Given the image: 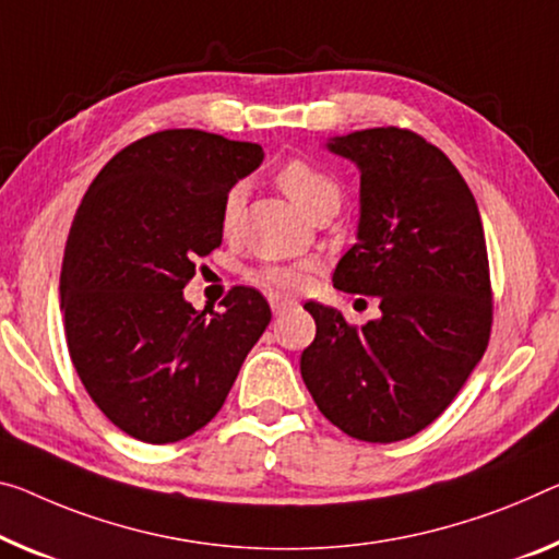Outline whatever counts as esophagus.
Wrapping results in <instances>:
<instances>
[{
  "label": "esophagus",
  "mask_w": 559,
  "mask_h": 559,
  "mask_svg": "<svg viewBox=\"0 0 559 559\" xmlns=\"http://www.w3.org/2000/svg\"><path fill=\"white\" fill-rule=\"evenodd\" d=\"M292 305H297L295 299H287V297H272V299H270V307H272V312H274V314L285 312V309H287V307H292Z\"/></svg>",
  "instance_id": "esophagus-1"
}]
</instances>
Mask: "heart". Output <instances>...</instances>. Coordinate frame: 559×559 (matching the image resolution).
Returning <instances> with one entry per match:
<instances>
[{"label":"heart","instance_id":"heart-1","mask_svg":"<svg viewBox=\"0 0 559 559\" xmlns=\"http://www.w3.org/2000/svg\"><path fill=\"white\" fill-rule=\"evenodd\" d=\"M277 185L282 187V192L305 212H312L317 204L328 200V197H340L337 185H334L324 171L302 159L287 162V165L280 169ZM239 204H242V190L235 187V190L227 194L225 210H222V225H225L227 231L237 217ZM302 280L305 267H292V264H262V267L250 272L252 285L270 292H292L302 285Z\"/></svg>","mask_w":559,"mask_h":559}]
</instances>
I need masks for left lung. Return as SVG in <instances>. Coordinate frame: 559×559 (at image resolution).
Wrapping results in <instances>:
<instances>
[{"label": "left lung", "instance_id": "1", "mask_svg": "<svg viewBox=\"0 0 559 559\" xmlns=\"http://www.w3.org/2000/svg\"><path fill=\"white\" fill-rule=\"evenodd\" d=\"M359 169L357 242L334 287L380 299L352 328L307 302L314 342L299 369L317 407L362 442H397L432 425L483 359L492 328L485 229L457 167L423 136L377 127L332 136Z\"/></svg>", "mask_w": 559, "mask_h": 559}]
</instances>
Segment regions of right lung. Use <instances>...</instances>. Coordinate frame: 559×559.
Masks as SVG:
<instances>
[{"mask_svg":"<svg viewBox=\"0 0 559 559\" xmlns=\"http://www.w3.org/2000/svg\"><path fill=\"white\" fill-rule=\"evenodd\" d=\"M262 159L252 142L154 132L107 162L74 214L59 277L67 347L94 405L134 440L207 425L272 320L252 287L231 289L222 312L182 292L222 245L229 190Z\"/></svg>","mask_w":559,"mask_h":559,"instance_id":"obj_1","label":"right lung"}]
</instances>
